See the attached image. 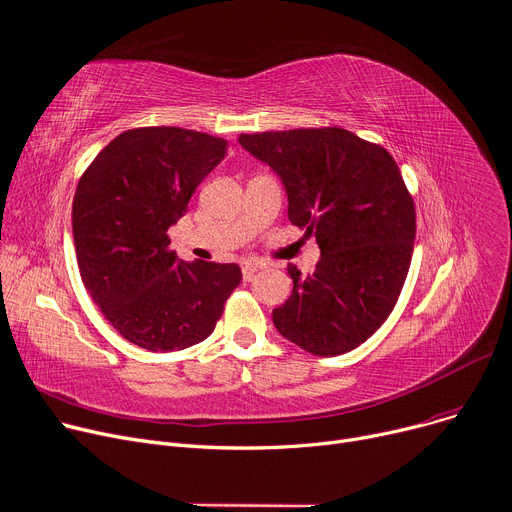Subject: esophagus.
<instances>
[{
    "label": "esophagus",
    "instance_id": "obj_1",
    "mask_svg": "<svg viewBox=\"0 0 512 512\" xmlns=\"http://www.w3.org/2000/svg\"><path fill=\"white\" fill-rule=\"evenodd\" d=\"M258 269H262V262H258V260H246V262L241 264V273H243V279L250 281Z\"/></svg>",
    "mask_w": 512,
    "mask_h": 512
}]
</instances>
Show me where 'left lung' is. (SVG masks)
Here are the masks:
<instances>
[{"mask_svg":"<svg viewBox=\"0 0 512 512\" xmlns=\"http://www.w3.org/2000/svg\"><path fill=\"white\" fill-rule=\"evenodd\" d=\"M239 143L277 173L289 221L321 248L312 275L287 266L294 289L273 310L277 331L316 356L358 348L394 310L412 258L415 204L396 160L339 127L239 135Z\"/></svg>","mask_w":512,"mask_h":512,"instance_id":"1","label":"left lung"}]
</instances>
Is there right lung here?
Wrapping results in <instances>:
<instances>
[{"instance_id": "add662e5", "label": "right lung", "mask_w": 512, "mask_h": 512, "mask_svg": "<svg viewBox=\"0 0 512 512\" xmlns=\"http://www.w3.org/2000/svg\"><path fill=\"white\" fill-rule=\"evenodd\" d=\"M227 141L179 127L114 137L83 173L72 237L85 289L127 342L150 352L200 344L241 281L237 264L183 262L166 231L223 160Z\"/></svg>"}]
</instances>
